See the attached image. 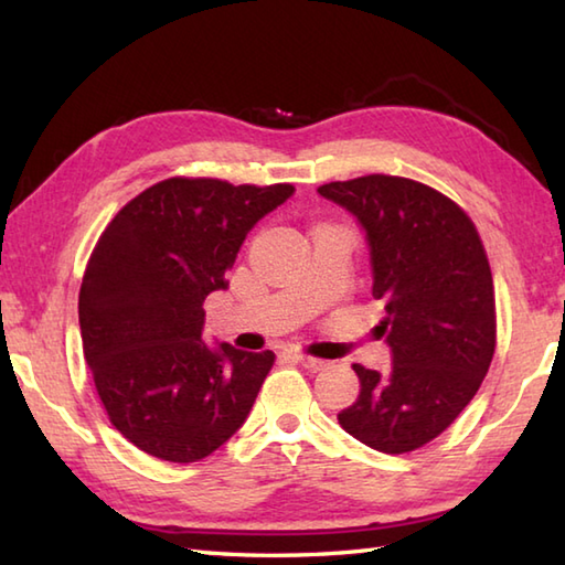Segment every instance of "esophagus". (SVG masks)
Segmentation results:
<instances>
[{"label":"esophagus","instance_id":"1","mask_svg":"<svg viewBox=\"0 0 565 565\" xmlns=\"http://www.w3.org/2000/svg\"><path fill=\"white\" fill-rule=\"evenodd\" d=\"M296 362L301 364L303 369H308V371H322L328 366V362H322V359H316V356H306V354H296Z\"/></svg>","mask_w":565,"mask_h":565}]
</instances>
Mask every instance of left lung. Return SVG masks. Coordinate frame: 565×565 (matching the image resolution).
Returning <instances> with one entry per match:
<instances>
[{
  "label": "left lung",
  "mask_w": 565,
  "mask_h": 565,
  "mask_svg": "<svg viewBox=\"0 0 565 565\" xmlns=\"http://www.w3.org/2000/svg\"><path fill=\"white\" fill-rule=\"evenodd\" d=\"M364 227L391 371L354 364L356 401L344 431L383 454L441 435L488 374L495 352L493 274L471 218L413 179L369 174L318 189Z\"/></svg>",
  "instance_id": "8db88e82"
}]
</instances>
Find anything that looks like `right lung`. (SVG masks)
Masks as SVG:
<instances>
[{
    "mask_svg": "<svg viewBox=\"0 0 565 565\" xmlns=\"http://www.w3.org/2000/svg\"><path fill=\"white\" fill-rule=\"evenodd\" d=\"M291 194L172 177L106 225L79 289L82 347L111 425L140 451L191 463L243 427L274 354L203 342V301Z\"/></svg>",
    "mask_w": 565,
    "mask_h": 565,
    "instance_id": "add662e5",
    "label": "right lung"
}]
</instances>
